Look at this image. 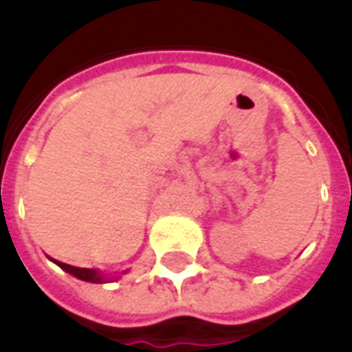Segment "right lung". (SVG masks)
<instances>
[{"label":"right lung","instance_id":"obj_1","mask_svg":"<svg viewBox=\"0 0 352 352\" xmlns=\"http://www.w3.org/2000/svg\"><path fill=\"white\" fill-rule=\"evenodd\" d=\"M54 264L60 265L64 272L72 273L73 277H77L80 280H87V283H107V277L101 275L98 270H88V267H75V265L64 264V262H58V260H52Z\"/></svg>","mask_w":352,"mask_h":352}]
</instances>
